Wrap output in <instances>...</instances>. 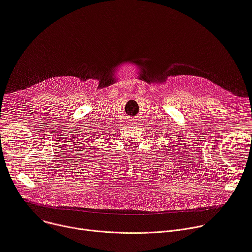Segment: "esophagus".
<instances>
[{"label": "esophagus", "mask_w": 252, "mask_h": 252, "mask_svg": "<svg viewBox=\"0 0 252 252\" xmlns=\"http://www.w3.org/2000/svg\"><path fill=\"white\" fill-rule=\"evenodd\" d=\"M130 124H131V125H136L137 123H136V122H133V121H132V122H130Z\"/></svg>", "instance_id": "obj_1"}]
</instances>
